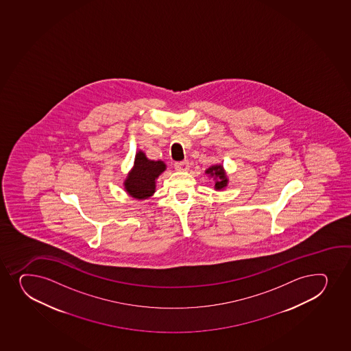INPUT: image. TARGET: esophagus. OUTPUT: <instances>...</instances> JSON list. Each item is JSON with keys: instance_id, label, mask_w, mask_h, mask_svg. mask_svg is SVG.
<instances>
[{"instance_id": "obj_1", "label": "esophagus", "mask_w": 351, "mask_h": 351, "mask_svg": "<svg viewBox=\"0 0 351 351\" xmlns=\"http://www.w3.org/2000/svg\"><path fill=\"white\" fill-rule=\"evenodd\" d=\"M189 167H190V163L189 161H181V162H176L173 165V168L175 170H178V171H186L189 169Z\"/></svg>"}]
</instances>
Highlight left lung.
<instances>
[{
  "label": "left lung",
  "mask_w": 351,
  "mask_h": 351,
  "mask_svg": "<svg viewBox=\"0 0 351 351\" xmlns=\"http://www.w3.org/2000/svg\"><path fill=\"white\" fill-rule=\"evenodd\" d=\"M206 173H210L211 176H215V189L225 188L227 185L226 175L223 173V167L221 166H212L211 168H208L206 170Z\"/></svg>",
  "instance_id": "1"
}]
</instances>
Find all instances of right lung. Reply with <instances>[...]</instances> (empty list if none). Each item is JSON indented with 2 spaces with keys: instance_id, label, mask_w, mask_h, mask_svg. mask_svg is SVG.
<instances>
[{
  "instance_id": "right-lung-1",
  "label": "right lung",
  "mask_w": 351,
  "mask_h": 351,
  "mask_svg": "<svg viewBox=\"0 0 351 351\" xmlns=\"http://www.w3.org/2000/svg\"><path fill=\"white\" fill-rule=\"evenodd\" d=\"M166 169L162 161H151L143 152L136 156L134 167L125 181V189L136 199H145L155 191V180Z\"/></svg>"
}]
</instances>
